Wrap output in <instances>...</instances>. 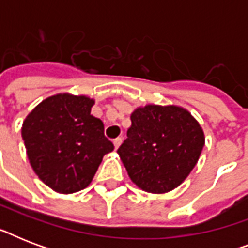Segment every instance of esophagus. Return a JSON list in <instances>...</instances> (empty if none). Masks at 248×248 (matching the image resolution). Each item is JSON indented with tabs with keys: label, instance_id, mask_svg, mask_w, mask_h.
Returning <instances> with one entry per match:
<instances>
[{
	"label": "esophagus",
	"instance_id": "esophagus-1",
	"mask_svg": "<svg viewBox=\"0 0 248 248\" xmlns=\"http://www.w3.org/2000/svg\"><path fill=\"white\" fill-rule=\"evenodd\" d=\"M122 141H124V140H122V138H117V139L113 140L114 148H116V149H118V148L121 147V144H122Z\"/></svg>",
	"mask_w": 248,
	"mask_h": 248
}]
</instances>
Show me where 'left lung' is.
Here are the masks:
<instances>
[{
    "instance_id": "left-lung-1",
    "label": "left lung",
    "mask_w": 248,
    "mask_h": 248,
    "mask_svg": "<svg viewBox=\"0 0 248 248\" xmlns=\"http://www.w3.org/2000/svg\"><path fill=\"white\" fill-rule=\"evenodd\" d=\"M203 147V128L188 109L147 104L131 113L127 139L117 153L138 188L163 194L188 177Z\"/></svg>"
}]
</instances>
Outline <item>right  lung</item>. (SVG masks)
I'll use <instances>...</instances> for the list:
<instances>
[{
    "instance_id": "obj_1",
    "label": "right lung",
    "mask_w": 248,
    "mask_h": 248,
    "mask_svg": "<svg viewBox=\"0 0 248 248\" xmlns=\"http://www.w3.org/2000/svg\"><path fill=\"white\" fill-rule=\"evenodd\" d=\"M95 100L69 93L46 97L21 126L27 155L48 188L71 194L87 188L107 153L114 149L101 120L91 114Z\"/></svg>"
}]
</instances>
